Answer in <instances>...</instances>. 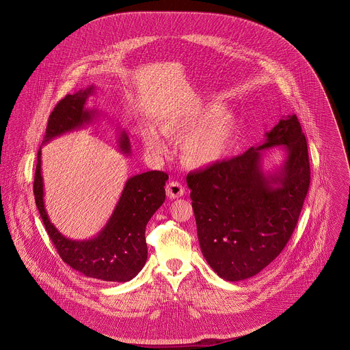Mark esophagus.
Here are the masks:
<instances>
[{
    "instance_id": "34e87169",
    "label": "esophagus",
    "mask_w": 350,
    "mask_h": 350,
    "mask_svg": "<svg viewBox=\"0 0 350 350\" xmlns=\"http://www.w3.org/2000/svg\"><path fill=\"white\" fill-rule=\"evenodd\" d=\"M165 193H167V196L171 200H176V198H179V197H182L185 194V187L182 186V183H179L176 180H172V182H170L167 185Z\"/></svg>"
}]
</instances>
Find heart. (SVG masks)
I'll return each instance as SVG.
<instances>
[{
	"label": "heart",
	"mask_w": 350,
	"mask_h": 350,
	"mask_svg": "<svg viewBox=\"0 0 350 350\" xmlns=\"http://www.w3.org/2000/svg\"><path fill=\"white\" fill-rule=\"evenodd\" d=\"M239 121L234 113L221 105H196L164 117L159 129L170 140H180V160L189 168H207L225 157L230 148ZM142 142L150 154L167 152L164 139L153 126L140 131Z\"/></svg>",
	"instance_id": "b5f03b06"
}]
</instances>
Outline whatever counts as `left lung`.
Returning a JSON list of instances; mask_svg holds the SVG:
<instances>
[{
  "label": "left lung",
  "mask_w": 350,
  "mask_h": 350,
  "mask_svg": "<svg viewBox=\"0 0 350 350\" xmlns=\"http://www.w3.org/2000/svg\"><path fill=\"white\" fill-rule=\"evenodd\" d=\"M273 146L285 157L264 170L265 150ZM186 180L207 264L228 282L257 275L287 245L310 186L307 142L297 116L280 118L261 144L190 172Z\"/></svg>",
  "instance_id": "left-lung-1"
}]
</instances>
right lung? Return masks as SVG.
<instances>
[{
	"label": "right lung",
	"instance_id": "obj_1",
	"mask_svg": "<svg viewBox=\"0 0 350 350\" xmlns=\"http://www.w3.org/2000/svg\"><path fill=\"white\" fill-rule=\"evenodd\" d=\"M94 93L96 88L92 85L59 100L50 114L42 147L55 137L92 124L100 116L97 109L85 107L88 98ZM117 144L122 153H131L125 131L118 132ZM42 147L38 152L33 194L46 230L62 260L88 278L117 283L132 280L146 265L148 257L146 228L165 200L164 186L168 175L161 171H148L129 178L100 233L89 240H72L53 226L44 206Z\"/></svg>",
	"mask_w": 350,
	"mask_h": 350
}]
</instances>
